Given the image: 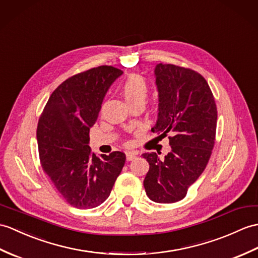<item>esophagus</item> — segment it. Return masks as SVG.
<instances>
[{"label":"esophagus","mask_w":258,"mask_h":258,"mask_svg":"<svg viewBox=\"0 0 258 258\" xmlns=\"http://www.w3.org/2000/svg\"><path fill=\"white\" fill-rule=\"evenodd\" d=\"M135 157H136V153H133V152L126 153V160H127V161L133 160Z\"/></svg>","instance_id":"obj_1"}]
</instances>
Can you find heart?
Masks as SVG:
<instances>
[{"mask_svg": "<svg viewBox=\"0 0 258 258\" xmlns=\"http://www.w3.org/2000/svg\"><path fill=\"white\" fill-rule=\"evenodd\" d=\"M121 91L131 106L135 104H144L148 93L147 82L142 76L131 75L123 82Z\"/></svg>", "mask_w": 258, "mask_h": 258, "instance_id": "1", "label": "heart"}]
</instances>
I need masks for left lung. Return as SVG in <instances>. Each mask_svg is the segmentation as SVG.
Listing matches in <instances>:
<instances>
[{
    "instance_id": "obj_1",
    "label": "left lung",
    "mask_w": 258,
    "mask_h": 258,
    "mask_svg": "<svg viewBox=\"0 0 258 258\" xmlns=\"http://www.w3.org/2000/svg\"><path fill=\"white\" fill-rule=\"evenodd\" d=\"M155 76L159 104L152 132L163 139L169 134L171 151L165 158L143 154L149 164L144 188L151 200L173 203L183 199L206 169L215 143L218 111L210 87L197 71L158 63Z\"/></svg>"
}]
</instances>
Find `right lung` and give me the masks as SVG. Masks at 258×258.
I'll return each instance as SVG.
<instances>
[{
  "label": "right lung",
  "instance_id": "1",
  "mask_svg": "<svg viewBox=\"0 0 258 258\" xmlns=\"http://www.w3.org/2000/svg\"><path fill=\"white\" fill-rule=\"evenodd\" d=\"M122 70L100 66L64 80L48 99L37 126L40 165L70 206L92 209L109 198L125 154L98 157L89 144L107 90Z\"/></svg>",
  "mask_w": 258,
  "mask_h": 258
}]
</instances>
